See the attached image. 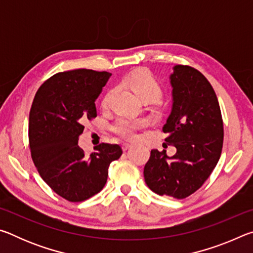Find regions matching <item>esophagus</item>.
Returning a JSON list of instances; mask_svg holds the SVG:
<instances>
[{
	"label": "esophagus",
	"mask_w": 253,
	"mask_h": 253,
	"mask_svg": "<svg viewBox=\"0 0 253 253\" xmlns=\"http://www.w3.org/2000/svg\"><path fill=\"white\" fill-rule=\"evenodd\" d=\"M132 146L131 143H123L122 147H123V151H127L128 148H130Z\"/></svg>",
	"instance_id": "esophagus-1"
}]
</instances>
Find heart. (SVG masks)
<instances>
[{
	"instance_id": "1",
	"label": "heart",
	"mask_w": 253,
	"mask_h": 253,
	"mask_svg": "<svg viewBox=\"0 0 253 253\" xmlns=\"http://www.w3.org/2000/svg\"><path fill=\"white\" fill-rule=\"evenodd\" d=\"M124 84L128 85L143 101L151 100L154 102L160 99L163 95L161 83L147 70L139 69L132 71L124 79ZM107 104H108V96L102 101V106L106 107ZM146 124L147 122L142 118L119 117L115 122L113 129L124 138H134L136 130L146 126Z\"/></svg>"
}]
</instances>
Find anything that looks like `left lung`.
I'll use <instances>...</instances> for the list:
<instances>
[{"label": "left lung", "instance_id": "left-lung-1", "mask_svg": "<svg viewBox=\"0 0 253 253\" xmlns=\"http://www.w3.org/2000/svg\"><path fill=\"white\" fill-rule=\"evenodd\" d=\"M169 83L172 110L163 131L176 153L169 157L165 149H152L144 177L156 194L185 199L203 185L219 162L223 122L215 92L199 70L174 66Z\"/></svg>", "mask_w": 253, "mask_h": 253}]
</instances>
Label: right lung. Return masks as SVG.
Returning <instances> with one entry per match:
<instances>
[{
    "instance_id": "obj_1",
    "label": "right lung",
    "mask_w": 253,
    "mask_h": 253,
    "mask_svg": "<svg viewBox=\"0 0 253 253\" xmlns=\"http://www.w3.org/2000/svg\"><path fill=\"white\" fill-rule=\"evenodd\" d=\"M111 74L76 69L59 72L42 84L29 116V143L38 172L55 193L81 202L104 188L108 168L122 156L117 144L98 145L84 156L79 135L85 119L97 117L95 101Z\"/></svg>"
}]
</instances>
